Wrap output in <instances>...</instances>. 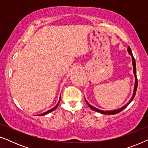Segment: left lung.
<instances>
[{"mask_svg": "<svg viewBox=\"0 0 148 148\" xmlns=\"http://www.w3.org/2000/svg\"><path fill=\"white\" fill-rule=\"evenodd\" d=\"M127 50H128V52L129 54H130V55L131 56V57H132V63H133V73H134V75H135V87H134V91H133V95L132 96V98L129 101V102L126 104V105H125L124 106L122 107V108H119V109H116V110H108V111H104V110H99V109L95 108V107L92 106V105H90L89 103L88 102V101H87L86 99H85V100H86V102L87 103V104L88 105L89 107L91 109H92L93 110L96 111V112H100L102 113V114H110V115H112V114H117V113L120 112L121 111H122L123 109H125L126 107L128 106V105L130 104V103L132 102V100H133V98H134V97L135 96V94H136V91H137V84H138V82H137V73H136V63H135V58L133 57V55L132 54V52H131V48L128 47L127 48Z\"/></svg>", "mask_w": 148, "mask_h": 148, "instance_id": "left-lung-1", "label": "left lung"}]
</instances>
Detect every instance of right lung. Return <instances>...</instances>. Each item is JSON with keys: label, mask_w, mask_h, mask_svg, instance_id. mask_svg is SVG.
Segmentation results:
<instances>
[{"label": "right lung", "mask_w": 148, "mask_h": 148, "mask_svg": "<svg viewBox=\"0 0 148 148\" xmlns=\"http://www.w3.org/2000/svg\"><path fill=\"white\" fill-rule=\"evenodd\" d=\"M60 100H59V101H58V104H56V106H54L53 108H52V109H50V110H48V111H46V112H45L44 113H42V114H40V116H43V115H46V114H48V113H50V112H51L52 111H53L54 110H55V109L57 108L58 107V104H59V102H60Z\"/></svg>", "instance_id": "obj_1"}]
</instances>
